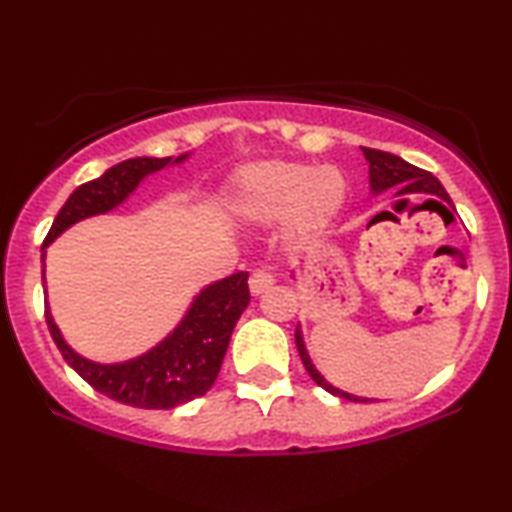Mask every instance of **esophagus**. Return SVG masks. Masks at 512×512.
Masks as SVG:
<instances>
[{
    "instance_id": "esophagus-1",
    "label": "esophagus",
    "mask_w": 512,
    "mask_h": 512,
    "mask_svg": "<svg viewBox=\"0 0 512 512\" xmlns=\"http://www.w3.org/2000/svg\"><path fill=\"white\" fill-rule=\"evenodd\" d=\"M272 284H275V277H272L268 270L258 268V270L251 272V277H249V291L254 293V296H261V293L268 291Z\"/></svg>"
}]
</instances>
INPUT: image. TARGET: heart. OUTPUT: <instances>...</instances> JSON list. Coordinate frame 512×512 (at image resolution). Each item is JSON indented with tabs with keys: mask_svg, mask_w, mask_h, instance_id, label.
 <instances>
[{
	"mask_svg": "<svg viewBox=\"0 0 512 512\" xmlns=\"http://www.w3.org/2000/svg\"><path fill=\"white\" fill-rule=\"evenodd\" d=\"M347 193V181L335 167L314 170L305 163L249 165L235 179V209L251 221L279 219L293 209L298 230H317L333 219Z\"/></svg>",
	"mask_w": 512,
	"mask_h": 512,
	"instance_id": "obj_1",
	"label": "heart"
}]
</instances>
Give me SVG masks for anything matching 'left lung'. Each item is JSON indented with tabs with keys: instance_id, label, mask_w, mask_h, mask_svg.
Masks as SVG:
<instances>
[{
	"instance_id": "left-lung-1",
	"label": "left lung",
	"mask_w": 512,
	"mask_h": 512,
	"mask_svg": "<svg viewBox=\"0 0 512 512\" xmlns=\"http://www.w3.org/2000/svg\"><path fill=\"white\" fill-rule=\"evenodd\" d=\"M363 156H366L368 165H370V186H373V191H384V188L401 186V191H398V193H429V195H438V198L452 202L450 195H447V191L443 188V184H440V181L433 177L431 172L419 170V167L405 163L403 158H398V156H394V153H387V151L363 149ZM433 202H436V200H433ZM296 347H298L300 359H303L305 370L310 373L312 380L317 382L321 389L331 391L333 396L347 398V401L368 403V398L345 394V391L331 387V384H328L324 377L317 373V368L312 366L310 356H307V349H305L303 335H300V328H296Z\"/></svg>"
}]
</instances>
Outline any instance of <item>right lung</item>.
Returning a JSON list of instances; mask_svg holds the SVG:
<instances>
[{
	"instance_id": "1",
	"label": "right lung",
	"mask_w": 512,
	"mask_h": 512,
	"mask_svg": "<svg viewBox=\"0 0 512 512\" xmlns=\"http://www.w3.org/2000/svg\"><path fill=\"white\" fill-rule=\"evenodd\" d=\"M179 156L174 163L184 160ZM172 163V158H130L109 167L100 179L86 181L69 195L55 216L44 240L46 247L72 223L93 214H104L128 198L149 172ZM249 272H237L207 286L181 321L177 331L139 359L102 366L74 354L62 340L46 307V324L65 361L100 394L118 403L144 410H170L193 398L205 396L219 375L230 335L249 305Z\"/></svg>"
}]
</instances>
